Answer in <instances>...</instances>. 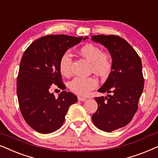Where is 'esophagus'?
<instances>
[{"label":"esophagus","mask_w":158,"mask_h":158,"mask_svg":"<svg viewBox=\"0 0 158 158\" xmlns=\"http://www.w3.org/2000/svg\"><path fill=\"white\" fill-rule=\"evenodd\" d=\"M77 99H78V101H84L86 100V98H85V97H83V96H77Z\"/></svg>","instance_id":"esophagus-1"}]
</instances>
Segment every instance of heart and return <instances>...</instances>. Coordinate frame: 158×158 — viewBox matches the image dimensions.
<instances>
[{"mask_svg": "<svg viewBox=\"0 0 158 158\" xmlns=\"http://www.w3.org/2000/svg\"><path fill=\"white\" fill-rule=\"evenodd\" d=\"M80 54L90 62V69L101 77L109 74L112 68V60L109 54L101 52L98 47L87 44L80 49ZM60 73L64 76H70L72 73V57L68 52H64L60 60ZM98 86V81L95 77H76L69 83L70 89L75 94L85 96L90 90Z\"/></svg>", "mask_w": 158, "mask_h": 158, "instance_id": "obj_1", "label": "heart"}]
</instances>
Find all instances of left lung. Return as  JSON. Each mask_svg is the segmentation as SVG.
I'll list each match as a JSON object with an SVG mask.
<instances>
[{
	"label": "left lung",
	"mask_w": 158,
	"mask_h": 158,
	"mask_svg": "<svg viewBox=\"0 0 158 158\" xmlns=\"http://www.w3.org/2000/svg\"><path fill=\"white\" fill-rule=\"evenodd\" d=\"M91 40L103 44L112 57L111 72L98 90L111 94L94 98L98 109L92 116L97 128L111 132L128 124L137 111L144 88L142 61L133 47L119 36L96 35Z\"/></svg>",
	"instance_id": "obj_1"
}]
</instances>
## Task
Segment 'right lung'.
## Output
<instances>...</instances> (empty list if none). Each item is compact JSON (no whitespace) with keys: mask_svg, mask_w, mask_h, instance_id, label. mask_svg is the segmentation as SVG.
I'll list each match as a JSON object with an SVG mask.
<instances>
[{"mask_svg":"<svg viewBox=\"0 0 158 158\" xmlns=\"http://www.w3.org/2000/svg\"><path fill=\"white\" fill-rule=\"evenodd\" d=\"M82 40L63 34L44 36L32 42L23 53L17 77V96L23 118L38 132L49 134L59 129L69 107L77 102V96L71 92L62 91L56 98L49 88L55 84L65 89L60 60Z\"/></svg>","mask_w":158,"mask_h":158,"instance_id":"1","label":"right lung"}]
</instances>
